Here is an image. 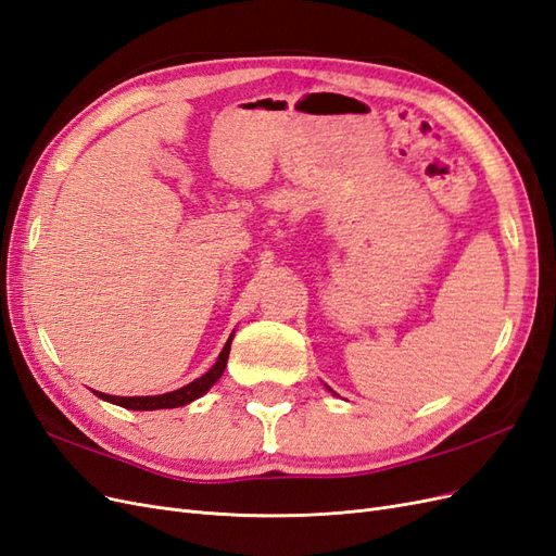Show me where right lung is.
<instances>
[{
  "label": "right lung",
  "instance_id": "right-lung-1",
  "mask_svg": "<svg viewBox=\"0 0 556 556\" xmlns=\"http://www.w3.org/2000/svg\"><path fill=\"white\" fill-rule=\"evenodd\" d=\"M229 348H231V339L225 343L220 357H217V362L213 364L211 371H206L201 378L192 380L190 384L180 387V390L176 392H169V394H157V396H111V394H102L97 392L99 399L104 401H111V403H117V406L123 408H129V410H160V408H178V406H185V403H190L194 399H199L201 394H206L211 387L217 382V378H220L225 374V366H227V357H229Z\"/></svg>",
  "mask_w": 556,
  "mask_h": 556
}]
</instances>
